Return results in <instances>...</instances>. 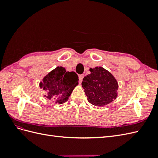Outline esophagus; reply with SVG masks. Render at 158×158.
<instances>
[{
    "label": "esophagus",
    "mask_w": 158,
    "mask_h": 158,
    "mask_svg": "<svg viewBox=\"0 0 158 158\" xmlns=\"http://www.w3.org/2000/svg\"><path fill=\"white\" fill-rule=\"evenodd\" d=\"M84 77V74H81L79 76V82L80 84L82 82V80H83Z\"/></svg>",
    "instance_id": "obj_1"
}]
</instances>
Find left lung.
I'll return each mask as SVG.
<instances>
[{
  "label": "left lung",
  "mask_w": 158,
  "mask_h": 158,
  "mask_svg": "<svg viewBox=\"0 0 158 158\" xmlns=\"http://www.w3.org/2000/svg\"><path fill=\"white\" fill-rule=\"evenodd\" d=\"M89 71L91 73L85 76L82 82L88 101L95 106H107L117 98V81L103 67L91 68Z\"/></svg>",
  "instance_id": "8db88e82"
}]
</instances>
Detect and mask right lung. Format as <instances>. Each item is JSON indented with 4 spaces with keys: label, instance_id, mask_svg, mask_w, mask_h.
<instances>
[{
    "label": "right lung",
    "instance_id": "add662e5",
    "mask_svg": "<svg viewBox=\"0 0 158 158\" xmlns=\"http://www.w3.org/2000/svg\"><path fill=\"white\" fill-rule=\"evenodd\" d=\"M78 84V76L74 72H66L64 67L57 66L45 76L40 87L46 92L45 99L62 104L67 102Z\"/></svg>",
    "mask_w": 158,
    "mask_h": 158
}]
</instances>
